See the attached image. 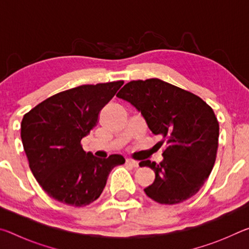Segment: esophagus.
Segmentation results:
<instances>
[{
	"label": "esophagus",
	"mask_w": 249,
	"mask_h": 249,
	"mask_svg": "<svg viewBox=\"0 0 249 249\" xmlns=\"http://www.w3.org/2000/svg\"><path fill=\"white\" fill-rule=\"evenodd\" d=\"M126 163H127V165H130L134 168L138 167V161H136V160H133V159H126Z\"/></svg>",
	"instance_id": "34e87169"
}]
</instances>
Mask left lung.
<instances>
[{
	"label": "left lung",
	"instance_id": "1",
	"mask_svg": "<svg viewBox=\"0 0 249 249\" xmlns=\"http://www.w3.org/2000/svg\"><path fill=\"white\" fill-rule=\"evenodd\" d=\"M116 96L141 112L151 133L167 142L161 162L140 163L155 172L146 195L160 204L190 199L215 162L220 126L213 109L197 95L156 78L126 83Z\"/></svg>",
	"mask_w": 249,
	"mask_h": 249
}]
</instances>
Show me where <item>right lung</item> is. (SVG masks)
<instances>
[{"label": "right lung", "instance_id": "obj_1", "mask_svg": "<svg viewBox=\"0 0 249 249\" xmlns=\"http://www.w3.org/2000/svg\"><path fill=\"white\" fill-rule=\"evenodd\" d=\"M123 83L72 88L46 99L24 115L20 137L29 168L50 197L73 206L90 204L103 192L113 168L125 162L121 155L95 157L80 144Z\"/></svg>", "mask_w": 249, "mask_h": 249}]
</instances>
